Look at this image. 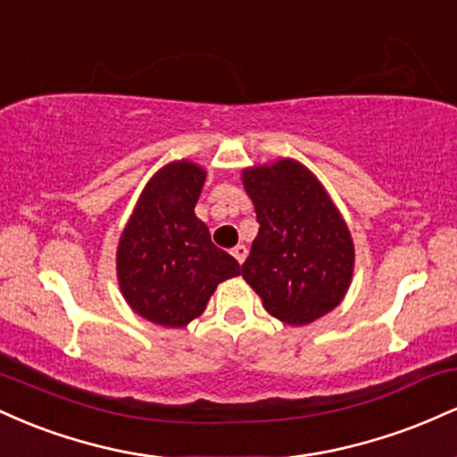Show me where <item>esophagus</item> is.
<instances>
[{"label":"esophagus","mask_w":457,"mask_h":457,"mask_svg":"<svg viewBox=\"0 0 457 457\" xmlns=\"http://www.w3.org/2000/svg\"><path fill=\"white\" fill-rule=\"evenodd\" d=\"M232 255L236 258V262H238V264H243L245 258H246V246L245 245H236L232 249Z\"/></svg>","instance_id":"1"}]
</instances>
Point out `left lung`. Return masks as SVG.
<instances>
[{"label": "left lung", "instance_id": "1", "mask_svg": "<svg viewBox=\"0 0 457 457\" xmlns=\"http://www.w3.org/2000/svg\"><path fill=\"white\" fill-rule=\"evenodd\" d=\"M258 236L240 269L270 316L292 327L327 316L344 301L354 243L342 212L313 171L295 159L243 170Z\"/></svg>", "mask_w": 457, "mask_h": 457}]
</instances>
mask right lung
<instances>
[{
    "label": "right lung",
    "mask_w": 457,
    "mask_h": 457,
    "mask_svg": "<svg viewBox=\"0 0 457 457\" xmlns=\"http://www.w3.org/2000/svg\"><path fill=\"white\" fill-rule=\"evenodd\" d=\"M206 170L193 161L162 165L135 204L115 251L118 286L135 313L167 328L202 316L225 279L240 264L217 249L195 204Z\"/></svg>",
    "instance_id": "right-lung-1"
}]
</instances>
